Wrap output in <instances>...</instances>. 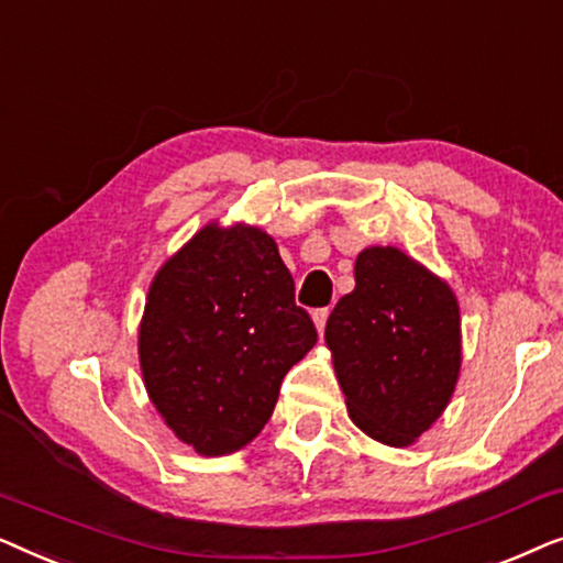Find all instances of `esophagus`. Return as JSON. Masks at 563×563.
Masks as SVG:
<instances>
[{
  "label": "esophagus",
  "mask_w": 563,
  "mask_h": 563,
  "mask_svg": "<svg viewBox=\"0 0 563 563\" xmlns=\"http://www.w3.org/2000/svg\"><path fill=\"white\" fill-rule=\"evenodd\" d=\"M328 314H330L328 307H320V310L312 312V320H314V325H318L320 333H322V330H325V325H328Z\"/></svg>",
  "instance_id": "1"
}]
</instances>
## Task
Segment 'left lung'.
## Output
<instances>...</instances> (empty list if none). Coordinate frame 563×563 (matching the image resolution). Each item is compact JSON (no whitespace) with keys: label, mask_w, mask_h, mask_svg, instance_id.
<instances>
[{"label":"left lung","mask_w":563,"mask_h":563,"mask_svg":"<svg viewBox=\"0 0 563 563\" xmlns=\"http://www.w3.org/2000/svg\"><path fill=\"white\" fill-rule=\"evenodd\" d=\"M325 341L353 422L387 445L412 443L456 387V297L389 245L356 258V289L338 299Z\"/></svg>","instance_id":"8db88e82"}]
</instances>
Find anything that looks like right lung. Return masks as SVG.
I'll return each mask as SVG.
<instances>
[{
    "mask_svg": "<svg viewBox=\"0 0 563 563\" xmlns=\"http://www.w3.org/2000/svg\"><path fill=\"white\" fill-rule=\"evenodd\" d=\"M314 341L272 238L207 225L151 284L141 325L145 389L184 443L222 456L261 433L282 379Z\"/></svg>",
    "mask_w": 563,
    "mask_h": 563,
    "instance_id": "add662e5",
    "label": "right lung"
}]
</instances>
